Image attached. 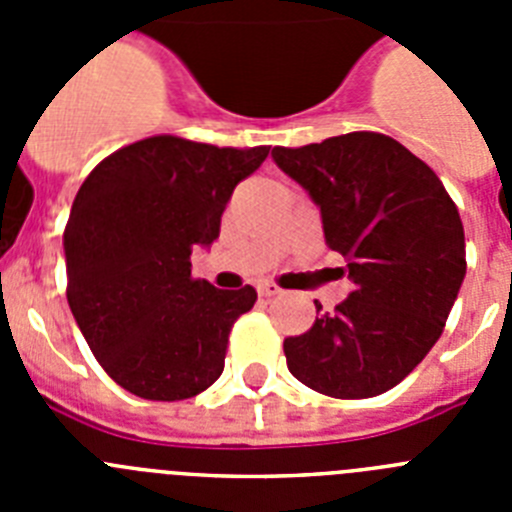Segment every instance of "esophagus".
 I'll return each instance as SVG.
<instances>
[{"instance_id": "esophagus-1", "label": "esophagus", "mask_w": 512, "mask_h": 512, "mask_svg": "<svg viewBox=\"0 0 512 512\" xmlns=\"http://www.w3.org/2000/svg\"><path fill=\"white\" fill-rule=\"evenodd\" d=\"M279 292H282V287H279V284H274V282H261L259 284V295L261 297H277Z\"/></svg>"}]
</instances>
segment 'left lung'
Segmentation results:
<instances>
[{
    "label": "left lung",
    "instance_id": "left-lung-1",
    "mask_svg": "<svg viewBox=\"0 0 512 512\" xmlns=\"http://www.w3.org/2000/svg\"><path fill=\"white\" fill-rule=\"evenodd\" d=\"M310 192L325 243L348 261L354 292L302 336L284 338L289 372L320 395L364 400L413 372L467 274L459 210L431 166L372 130L271 151Z\"/></svg>",
    "mask_w": 512,
    "mask_h": 512
}]
</instances>
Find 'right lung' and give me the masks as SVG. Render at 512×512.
<instances>
[{"label":"right lung","mask_w":512,"mask_h":512,"mask_svg":"<svg viewBox=\"0 0 512 512\" xmlns=\"http://www.w3.org/2000/svg\"><path fill=\"white\" fill-rule=\"evenodd\" d=\"M266 156L269 146L151 135L84 179L63 230L66 297L94 359L122 390L187 400L223 374L230 328L256 289L194 279L189 256L220 235L235 184Z\"/></svg>","instance_id":"add662e5"}]
</instances>
